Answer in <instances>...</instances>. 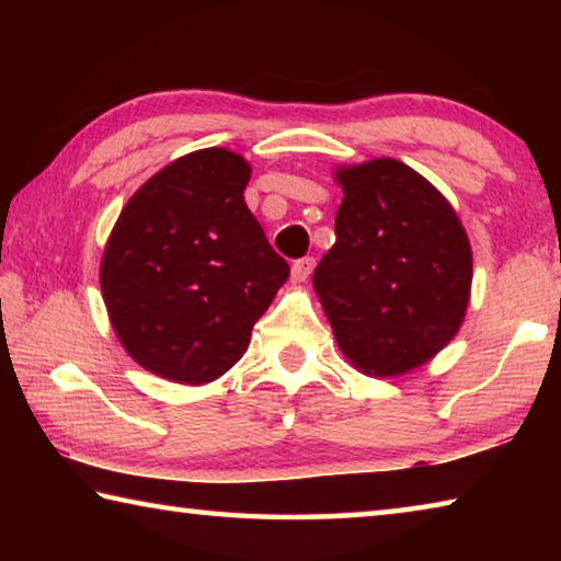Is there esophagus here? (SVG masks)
Instances as JSON below:
<instances>
[{"instance_id":"esophagus-1","label":"esophagus","mask_w":561,"mask_h":561,"mask_svg":"<svg viewBox=\"0 0 561 561\" xmlns=\"http://www.w3.org/2000/svg\"><path fill=\"white\" fill-rule=\"evenodd\" d=\"M314 272V257H301L291 264V282H307Z\"/></svg>"}]
</instances>
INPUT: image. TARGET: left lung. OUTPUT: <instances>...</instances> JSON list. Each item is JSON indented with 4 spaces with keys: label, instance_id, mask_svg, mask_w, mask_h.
Segmentation results:
<instances>
[{
    "label": "left lung",
    "instance_id": "left-lung-1",
    "mask_svg": "<svg viewBox=\"0 0 561 561\" xmlns=\"http://www.w3.org/2000/svg\"><path fill=\"white\" fill-rule=\"evenodd\" d=\"M336 242L314 289L336 344L358 371L401 376L458 334L472 250L453 205L401 160L339 168Z\"/></svg>",
    "mask_w": 561,
    "mask_h": 561
}]
</instances>
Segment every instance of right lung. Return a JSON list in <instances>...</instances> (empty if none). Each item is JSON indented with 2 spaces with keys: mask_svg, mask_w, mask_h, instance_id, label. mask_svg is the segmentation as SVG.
<instances>
[{
  "mask_svg": "<svg viewBox=\"0 0 561 561\" xmlns=\"http://www.w3.org/2000/svg\"><path fill=\"white\" fill-rule=\"evenodd\" d=\"M250 173L232 150H195L121 210L101 291L113 331L146 371L187 386L220 378L287 282L289 264L244 203Z\"/></svg>",
  "mask_w": 561,
  "mask_h": 561,
  "instance_id": "add662e5",
  "label": "right lung"
}]
</instances>
